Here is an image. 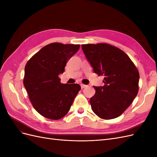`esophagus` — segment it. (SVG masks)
<instances>
[{"mask_svg": "<svg viewBox=\"0 0 157 157\" xmlns=\"http://www.w3.org/2000/svg\"><path fill=\"white\" fill-rule=\"evenodd\" d=\"M80 86H81V88H82V89L87 87V85H85V84H80Z\"/></svg>", "mask_w": 157, "mask_h": 157, "instance_id": "1", "label": "esophagus"}]
</instances>
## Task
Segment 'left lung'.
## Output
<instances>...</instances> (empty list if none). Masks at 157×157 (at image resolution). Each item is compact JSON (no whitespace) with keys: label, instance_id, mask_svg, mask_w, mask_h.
<instances>
[{"label":"left lung","instance_id":"left-lung-1","mask_svg":"<svg viewBox=\"0 0 157 157\" xmlns=\"http://www.w3.org/2000/svg\"><path fill=\"white\" fill-rule=\"evenodd\" d=\"M94 73L103 75L104 86L94 88L90 99L92 109L102 119L121 116L136 97L139 90V71L128 56L107 43L82 44Z\"/></svg>","mask_w":157,"mask_h":157}]
</instances>
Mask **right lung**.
<instances>
[{"instance_id": "add662e5", "label": "right lung", "mask_w": 157, "mask_h": 157, "mask_svg": "<svg viewBox=\"0 0 157 157\" xmlns=\"http://www.w3.org/2000/svg\"><path fill=\"white\" fill-rule=\"evenodd\" d=\"M79 44L54 42L31 57L25 67L23 85L33 107L40 115L52 120L66 115L80 90L78 84H62L58 75Z\"/></svg>"}]
</instances>
